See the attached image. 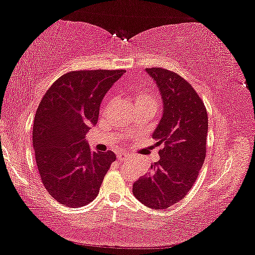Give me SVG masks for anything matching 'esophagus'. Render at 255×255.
Segmentation results:
<instances>
[{
    "mask_svg": "<svg viewBox=\"0 0 255 255\" xmlns=\"http://www.w3.org/2000/svg\"><path fill=\"white\" fill-rule=\"evenodd\" d=\"M117 157H118V161H119V162H125V161H126V159H128L129 155L123 153V154H118Z\"/></svg>",
    "mask_w": 255,
    "mask_h": 255,
    "instance_id": "obj_1",
    "label": "esophagus"
}]
</instances>
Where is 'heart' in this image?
<instances>
[{"label":"heart","mask_w":255,"mask_h":255,"mask_svg":"<svg viewBox=\"0 0 255 255\" xmlns=\"http://www.w3.org/2000/svg\"><path fill=\"white\" fill-rule=\"evenodd\" d=\"M132 98L136 108H153V109H156V99L149 90H137L132 93Z\"/></svg>","instance_id":"obj_1"}]
</instances>
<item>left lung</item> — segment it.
I'll use <instances>...</instances> for the list:
<instances>
[{
  "mask_svg": "<svg viewBox=\"0 0 255 255\" xmlns=\"http://www.w3.org/2000/svg\"><path fill=\"white\" fill-rule=\"evenodd\" d=\"M159 89L163 117L153 132L159 149L148 174L132 185L136 199L152 209L182 200L197 181L206 157L208 116L204 101L182 76L162 67L146 68Z\"/></svg>",
  "mask_w": 255,
  "mask_h": 255,
  "instance_id": "obj_1",
  "label": "left lung"
}]
</instances>
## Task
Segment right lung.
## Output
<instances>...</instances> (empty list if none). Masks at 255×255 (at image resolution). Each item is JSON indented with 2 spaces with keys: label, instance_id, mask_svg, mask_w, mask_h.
<instances>
[{
  "label": "right lung",
  "instance_id": "add662e5",
  "mask_svg": "<svg viewBox=\"0 0 255 255\" xmlns=\"http://www.w3.org/2000/svg\"><path fill=\"white\" fill-rule=\"evenodd\" d=\"M125 70L68 72L42 97L34 116L32 145L49 195L72 208L96 199L116 155L91 152L85 135L98 123L100 103Z\"/></svg>",
  "mask_w": 255,
  "mask_h": 255
}]
</instances>
